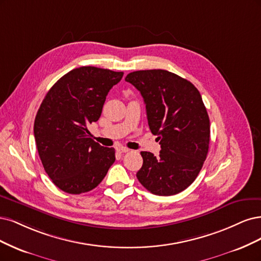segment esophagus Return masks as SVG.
<instances>
[{
	"mask_svg": "<svg viewBox=\"0 0 261 261\" xmlns=\"http://www.w3.org/2000/svg\"><path fill=\"white\" fill-rule=\"evenodd\" d=\"M117 150H118L119 153H128L129 152V148H127V147H123V146H119L118 148H117Z\"/></svg>",
	"mask_w": 261,
	"mask_h": 261,
	"instance_id": "34e87169",
	"label": "esophagus"
}]
</instances>
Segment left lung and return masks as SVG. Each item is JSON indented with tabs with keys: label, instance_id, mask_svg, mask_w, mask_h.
<instances>
[{
	"label": "left lung",
	"instance_id": "8db88e82",
	"mask_svg": "<svg viewBox=\"0 0 261 261\" xmlns=\"http://www.w3.org/2000/svg\"><path fill=\"white\" fill-rule=\"evenodd\" d=\"M124 80L140 91L149 129L162 147L157 157L141 152L137 178L155 195L178 194L194 182L208 153L210 123L200 93L187 79L163 69L133 71Z\"/></svg>",
	"mask_w": 261,
	"mask_h": 261
}]
</instances>
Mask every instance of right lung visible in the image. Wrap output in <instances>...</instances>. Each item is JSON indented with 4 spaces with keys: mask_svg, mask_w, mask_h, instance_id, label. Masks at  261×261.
<instances>
[{
    "mask_svg": "<svg viewBox=\"0 0 261 261\" xmlns=\"http://www.w3.org/2000/svg\"><path fill=\"white\" fill-rule=\"evenodd\" d=\"M122 71L83 66L67 72L49 89L36 116L38 153L55 186L69 194L95 189L115 163V149L89 138L106 96Z\"/></svg>",
    "mask_w": 261,
    "mask_h": 261,
    "instance_id": "right-lung-1",
    "label": "right lung"
}]
</instances>
